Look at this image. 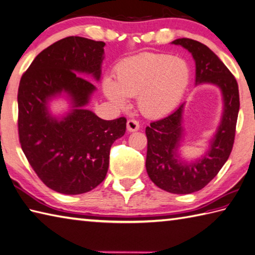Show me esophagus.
Returning a JSON list of instances; mask_svg holds the SVG:
<instances>
[{
	"mask_svg": "<svg viewBox=\"0 0 255 255\" xmlns=\"http://www.w3.org/2000/svg\"><path fill=\"white\" fill-rule=\"evenodd\" d=\"M127 128H128V132H135V131H138L139 129V123L138 121L134 120V119H129L127 123Z\"/></svg>",
	"mask_w": 255,
	"mask_h": 255,
	"instance_id": "obj_1",
	"label": "esophagus"
}]
</instances>
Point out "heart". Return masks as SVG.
Masks as SVG:
<instances>
[{
    "mask_svg": "<svg viewBox=\"0 0 255 255\" xmlns=\"http://www.w3.org/2000/svg\"><path fill=\"white\" fill-rule=\"evenodd\" d=\"M190 76V66L183 59L142 53L122 61L117 66L116 81L105 78L104 92L119 107L127 105L128 97L137 96L140 112L147 117H162L179 104Z\"/></svg>",
    "mask_w": 255,
    "mask_h": 255,
    "instance_id": "obj_1",
    "label": "heart"
}]
</instances>
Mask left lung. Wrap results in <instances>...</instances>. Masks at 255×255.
Segmentation results:
<instances>
[{"mask_svg":"<svg viewBox=\"0 0 255 255\" xmlns=\"http://www.w3.org/2000/svg\"><path fill=\"white\" fill-rule=\"evenodd\" d=\"M193 55L196 65L195 83L216 85L222 90L224 112L211 148L201 159L186 163L178 159V147L182 137L181 105L166 118L146 128V170L158 188L173 194L200 191L216 177L227 161L235 142L237 119L240 108L239 88L235 76L213 51L199 41L181 38L172 41Z\"/></svg>","mask_w":255,"mask_h":255,"instance_id":"left-lung-1","label":"left lung"}]
</instances>
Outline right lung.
<instances>
[{"label":"right lung","instance_id":"obj_1","mask_svg":"<svg viewBox=\"0 0 255 255\" xmlns=\"http://www.w3.org/2000/svg\"><path fill=\"white\" fill-rule=\"evenodd\" d=\"M105 42L66 37L44 49L20 78L18 135L21 149L48 188L63 194L92 191L106 178L110 148L127 129V119L107 121L82 109L96 89L78 74L99 81ZM64 91L73 110L62 121L51 117L47 101Z\"/></svg>","mask_w":255,"mask_h":255}]
</instances>
